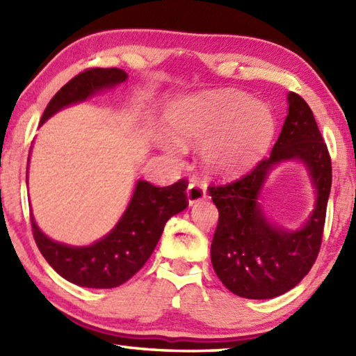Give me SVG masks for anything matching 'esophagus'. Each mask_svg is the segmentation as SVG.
Masks as SVG:
<instances>
[{
  "mask_svg": "<svg viewBox=\"0 0 356 356\" xmlns=\"http://www.w3.org/2000/svg\"><path fill=\"white\" fill-rule=\"evenodd\" d=\"M207 196V191L204 188V185L200 182H190L188 188H186V197H188V202L190 204H196L202 200H206Z\"/></svg>",
  "mask_w": 356,
  "mask_h": 356,
  "instance_id": "obj_1",
  "label": "esophagus"
}]
</instances>
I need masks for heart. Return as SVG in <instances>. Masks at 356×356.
I'll use <instances>...</instances> for the list:
<instances>
[{"label": "heart", "mask_w": 356, "mask_h": 356, "mask_svg": "<svg viewBox=\"0 0 356 356\" xmlns=\"http://www.w3.org/2000/svg\"><path fill=\"white\" fill-rule=\"evenodd\" d=\"M166 120L179 143L206 141L204 161L220 174H237L256 163L275 135V119L268 108L232 91L179 100L170 108ZM165 149L180 154L176 141L166 140Z\"/></svg>", "instance_id": "heart-1"}]
</instances>
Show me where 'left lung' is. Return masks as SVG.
Instances as JSON below:
<instances>
[{"label":"left lung","instance_id":"obj_1","mask_svg":"<svg viewBox=\"0 0 356 356\" xmlns=\"http://www.w3.org/2000/svg\"><path fill=\"white\" fill-rule=\"evenodd\" d=\"M289 114L272 154L243 177L209 186L218 209V225L210 248L216 276L232 293L243 298H273L305 278L321 251L331 188V159L309 105L298 94L287 97ZM284 159H301L309 166L318 202L300 232L275 228L257 202L268 171Z\"/></svg>","mask_w":356,"mask_h":356}]
</instances>
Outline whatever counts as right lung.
<instances>
[{"instance_id":"add662e5","label":"right lung","mask_w":356,"mask_h":356,"mask_svg":"<svg viewBox=\"0 0 356 356\" xmlns=\"http://www.w3.org/2000/svg\"><path fill=\"white\" fill-rule=\"evenodd\" d=\"M125 80L127 74L116 67L83 70L55 94L42 114L40 124L61 108ZM186 186L185 179L170 186H155L140 180L116 227L99 242L83 248L53 242L38 227L31 215L35 245L45 261L74 284L94 289L118 287L140 272L159 243L166 221L188 206Z\"/></svg>"}]
</instances>
